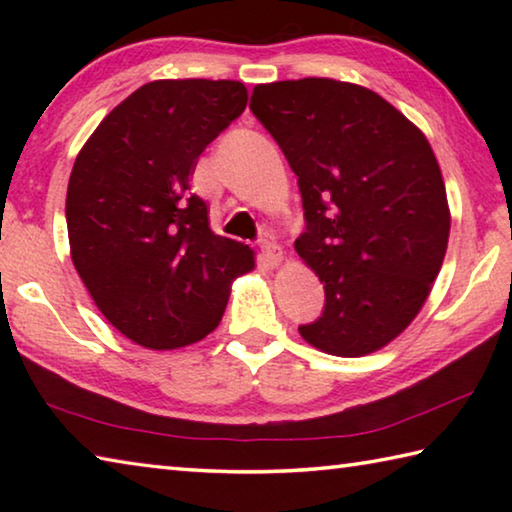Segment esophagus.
<instances>
[{
    "instance_id": "esophagus-1",
    "label": "esophagus",
    "mask_w": 512,
    "mask_h": 512,
    "mask_svg": "<svg viewBox=\"0 0 512 512\" xmlns=\"http://www.w3.org/2000/svg\"><path fill=\"white\" fill-rule=\"evenodd\" d=\"M259 253H262V259L268 266H277L282 262V246L275 244L271 239H262V244H259Z\"/></svg>"
}]
</instances>
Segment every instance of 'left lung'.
Segmentation results:
<instances>
[{"mask_svg":"<svg viewBox=\"0 0 512 512\" xmlns=\"http://www.w3.org/2000/svg\"><path fill=\"white\" fill-rule=\"evenodd\" d=\"M250 110L298 176L296 250L325 284L302 339L336 357L384 348L424 305L447 250V194L427 137L379 94L332 79L257 85Z\"/></svg>","mask_w":512,"mask_h":512,"instance_id":"left-lung-1","label":"left lung"}]
</instances>
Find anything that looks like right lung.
<instances>
[{"instance_id":"right-lung-1","label":"right lung","mask_w":512,"mask_h":512,"mask_svg":"<svg viewBox=\"0 0 512 512\" xmlns=\"http://www.w3.org/2000/svg\"><path fill=\"white\" fill-rule=\"evenodd\" d=\"M239 81H153L101 121L67 185L72 262L101 314L151 350L201 341L255 266L189 192L198 155L246 108Z\"/></svg>"}]
</instances>
